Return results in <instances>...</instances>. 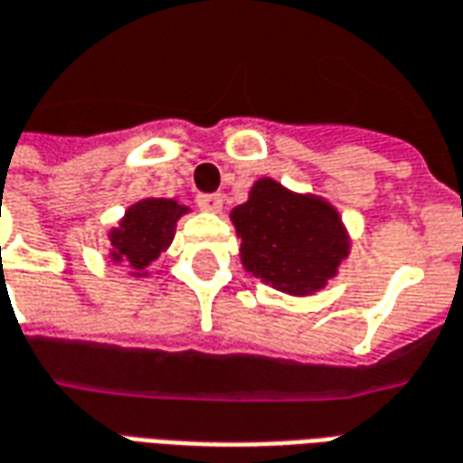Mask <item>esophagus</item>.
I'll return each mask as SVG.
<instances>
[{
  "label": "esophagus",
  "instance_id": "34e87169",
  "mask_svg": "<svg viewBox=\"0 0 463 463\" xmlns=\"http://www.w3.org/2000/svg\"><path fill=\"white\" fill-rule=\"evenodd\" d=\"M200 210H205V213H221L222 210V198L218 193H200L198 198H195Z\"/></svg>",
  "mask_w": 463,
  "mask_h": 463
}]
</instances>
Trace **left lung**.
<instances>
[{"mask_svg": "<svg viewBox=\"0 0 463 463\" xmlns=\"http://www.w3.org/2000/svg\"><path fill=\"white\" fill-rule=\"evenodd\" d=\"M242 268L288 296H313L335 278L351 250L345 225L328 200L300 195L260 177L232 208Z\"/></svg>", "mask_w": 463, "mask_h": 463, "instance_id": "1", "label": "left lung"}]
</instances>
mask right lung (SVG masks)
<instances>
[{"label":"right lung","instance_id":"right-lung-1","mask_svg":"<svg viewBox=\"0 0 463 463\" xmlns=\"http://www.w3.org/2000/svg\"><path fill=\"white\" fill-rule=\"evenodd\" d=\"M187 213L185 205L170 198H145L125 210L118 228L109 231V258L128 263L132 276H147V265L160 258L175 238L177 221Z\"/></svg>","mask_w":463,"mask_h":463}]
</instances>
